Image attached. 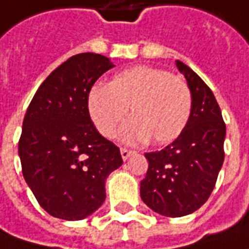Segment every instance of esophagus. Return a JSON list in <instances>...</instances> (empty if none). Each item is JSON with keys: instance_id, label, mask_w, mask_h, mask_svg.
I'll return each instance as SVG.
<instances>
[{"instance_id": "esophagus-1", "label": "esophagus", "mask_w": 249, "mask_h": 249, "mask_svg": "<svg viewBox=\"0 0 249 249\" xmlns=\"http://www.w3.org/2000/svg\"><path fill=\"white\" fill-rule=\"evenodd\" d=\"M132 154H133L132 150H128V149H121V157H123V160H124V161H126V160L129 159Z\"/></svg>"}]
</instances>
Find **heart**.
I'll return each instance as SVG.
<instances>
[{
    "mask_svg": "<svg viewBox=\"0 0 249 249\" xmlns=\"http://www.w3.org/2000/svg\"><path fill=\"white\" fill-rule=\"evenodd\" d=\"M87 105L102 136L111 138L129 108L132 118L120 131L121 142L138 144L151 139L161 146L183 132L192 113V93L180 77L135 66L114 75L106 88L90 89Z\"/></svg>",
    "mask_w": 249,
    "mask_h": 249,
    "instance_id": "obj_1",
    "label": "heart"
}]
</instances>
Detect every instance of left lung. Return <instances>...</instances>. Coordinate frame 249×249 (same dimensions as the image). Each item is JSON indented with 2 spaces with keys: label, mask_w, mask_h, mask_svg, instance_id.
Listing matches in <instances>:
<instances>
[{
  "label": "left lung",
  "mask_w": 249,
  "mask_h": 249,
  "mask_svg": "<svg viewBox=\"0 0 249 249\" xmlns=\"http://www.w3.org/2000/svg\"><path fill=\"white\" fill-rule=\"evenodd\" d=\"M192 93V113L179 138L165 149L146 153L143 202L162 216L193 213L208 200L223 165L226 125L212 90L193 70L176 60Z\"/></svg>",
  "instance_id": "1"
}]
</instances>
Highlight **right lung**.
Wrapping results in <instances>:
<instances>
[{
  "instance_id": "1",
  "label": "right lung",
  "mask_w": 249,
  "mask_h": 249,
  "mask_svg": "<svg viewBox=\"0 0 249 249\" xmlns=\"http://www.w3.org/2000/svg\"><path fill=\"white\" fill-rule=\"evenodd\" d=\"M114 65L99 53L71 56L41 84L23 120V176L49 215L81 220L106 200V179L123 165L120 149L105 139L88 113V95Z\"/></svg>"
}]
</instances>
